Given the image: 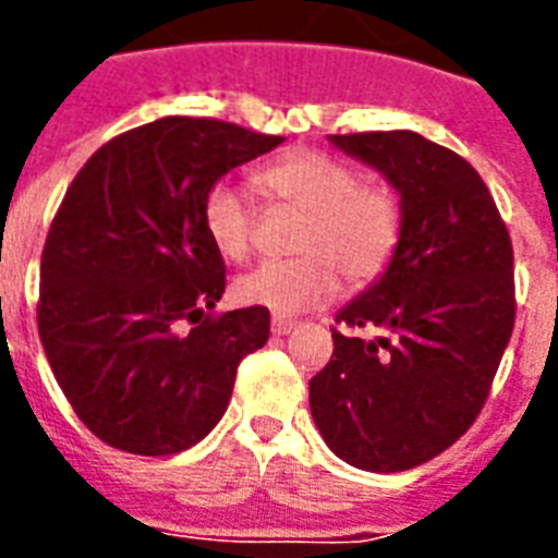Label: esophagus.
Listing matches in <instances>:
<instances>
[{
  "label": "esophagus",
  "instance_id": "obj_1",
  "mask_svg": "<svg viewBox=\"0 0 558 558\" xmlns=\"http://www.w3.org/2000/svg\"><path fill=\"white\" fill-rule=\"evenodd\" d=\"M295 327L298 324L289 322V318H271V332H275V336H287V332H292Z\"/></svg>",
  "mask_w": 558,
  "mask_h": 558
}]
</instances>
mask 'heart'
<instances>
[{
  "label": "heart",
  "instance_id": "obj_1",
  "mask_svg": "<svg viewBox=\"0 0 558 558\" xmlns=\"http://www.w3.org/2000/svg\"><path fill=\"white\" fill-rule=\"evenodd\" d=\"M269 205L301 210L292 260H266L234 280L245 306L295 315L330 301L339 289H362L379 280L402 243V202L376 179H359L344 161L318 150H292L254 173ZM257 208L231 182H214L202 199V228L228 260L252 252Z\"/></svg>",
  "mask_w": 558,
  "mask_h": 558
}]
</instances>
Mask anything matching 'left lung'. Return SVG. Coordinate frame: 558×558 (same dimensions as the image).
I'll return each instance as SVG.
<instances>
[{
	"label": "left lung",
	"mask_w": 558,
	"mask_h": 558,
	"mask_svg": "<svg viewBox=\"0 0 558 558\" xmlns=\"http://www.w3.org/2000/svg\"><path fill=\"white\" fill-rule=\"evenodd\" d=\"M385 173L402 243L365 295L336 315L332 356L310 379L313 420L350 466L405 472L475 423L515 324L512 243L477 170L411 130L332 135Z\"/></svg>",
	"instance_id": "1"
}]
</instances>
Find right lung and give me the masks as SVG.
<instances>
[{"instance_id":"obj_1","label":"right lung","mask_w":558,"mask_h":558,"mask_svg":"<svg viewBox=\"0 0 558 558\" xmlns=\"http://www.w3.org/2000/svg\"><path fill=\"white\" fill-rule=\"evenodd\" d=\"M280 142L217 118H159L109 138L65 191L39 263V341L74 414L112 449L196 446L226 414L240 362L269 341V310L214 313L226 260L202 199Z\"/></svg>"}]
</instances>
